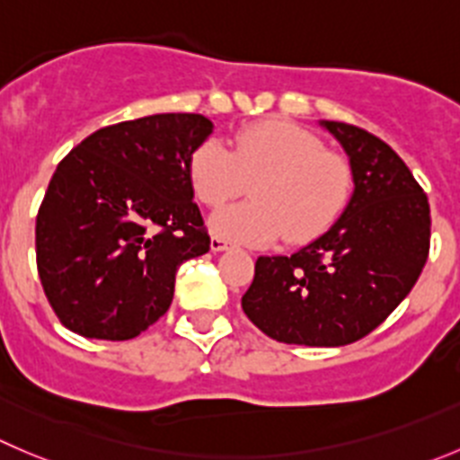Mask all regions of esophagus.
Masks as SVG:
<instances>
[{
	"instance_id": "esophagus-1",
	"label": "esophagus",
	"mask_w": 460,
	"mask_h": 460,
	"mask_svg": "<svg viewBox=\"0 0 460 460\" xmlns=\"http://www.w3.org/2000/svg\"><path fill=\"white\" fill-rule=\"evenodd\" d=\"M209 248H212L214 252L227 251V248H230V242H226V239H223V237H218V234H214V237L209 239Z\"/></svg>"
}]
</instances>
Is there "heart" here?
I'll return each instance as SVG.
<instances>
[{"label":"heart","instance_id":"obj_1","mask_svg":"<svg viewBox=\"0 0 460 460\" xmlns=\"http://www.w3.org/2000/svg\"><path fill=\"white\" fill-rule=\"evenodd\" d=\"M196 199L218 208L251 182V200L218 209L209 227L218 237L266 246L278 239L303 243L325 233L352 194V169L341 153L323 148L309 130L264 119L237 130L230 148L200 142L190 155Z\"/></svg>","mask_w":460,"mask_h":460}]
</instances>
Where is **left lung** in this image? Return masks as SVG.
I'll list each match as a JSON object with an SVG mask.
<instances>
[{"mask_svg": "<svg viewBox=\"0 0 460 460\" xmlns=\"http://www.w3.org/2000/svg\"><path fill=\"white\" fill-rule=\"evenodd\" d=\"M343 146L354 191L327 233L293 255L257 257L243 314L279 343L339 348L382 325L429 255V200L368 130L321 121Z\"/></svg>", "mask_w": 460, "mask_h": 460, "instance_id": "obj_1", "label": "left lung"}]
</instances>
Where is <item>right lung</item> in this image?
<instances>
[{"mask_svg":"<svg viewBox=\"0 0 460 460\" xmlns=\"http://www.w3.org/2000/svg\"><path fill=\"white\" fill-rule=\"evenodd\" d=\"M212 128L191 112L121 121L56 167L38 209L36 260L67 330L128 341L167 314L178 266L209 251L187 167Z\"/></svg>","mask_w":460,"mask_h":460,"instance_id":"obj_1","label":"right lung"}]
</instances>
